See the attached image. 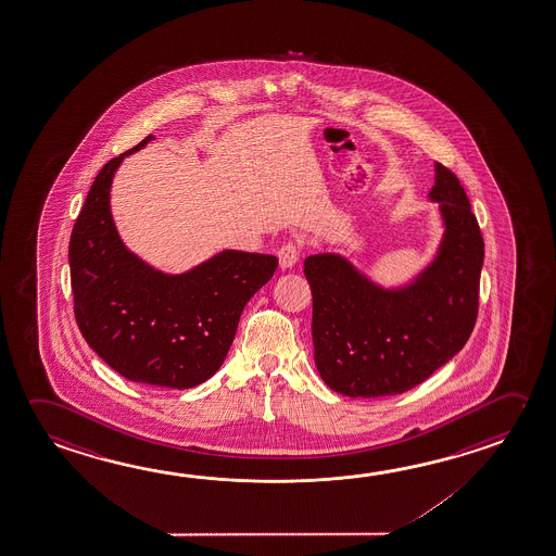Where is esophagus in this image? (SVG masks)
Returning <instances> with one entry per match:
<instances>
[{
  "label": "esophagus",
  "instance_id": "esophagus-1",
  "mask_svg": "<svg viewBox=\"0 0 556 556\" xmlns=\"http://www.w3.org/2000/svg\"><path fill=\"white\" fill-rule=\"evenodd\" d=\"M279 265H281L282 269H289L292 265L299 262V257H301V244H296V242H287V244H282L279 248Z\"/></svg>",
  "mask_w": 556,
  "mask_h": 556
}]
</instances>
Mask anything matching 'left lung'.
I'll return each mask as SVG.
<instances>
[{"mask_svg": "<svg viewBox=\"0 0 556 556\" xmlns=\"http://www.w3.org/2000/svg\"><path fill=\"white\" fill-rule=\"evenodd\" d=\"M430 200L446 232L437 260L397 291L336 254L308 255L312 339L321 380L349 397H382L425 382L462 351L477 321L484 242L464 186L437 163Z\"/></svg>", "mask_w": 556, "mask_h": 556, "instance_id": "obj_1", "label": "left lung"}]
</instances>
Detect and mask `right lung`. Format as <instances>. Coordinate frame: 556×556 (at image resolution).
Listing matches in <instances>:
<instances>
[{
	"label": "right lung",
	"mask_w": 556,
	"mask_h": 556,
	"mask_svg": "<svg viewBox=\"0 0 556 556\" xmlns=\"http://www.w3.org/2000/svg\"><path fill=\"white\" fill-rule=\"evenodd\" d=\"M97 174L70 240L77 326L102 361L131 382L188 390L219 370L247 302L277 257L225 250L182 275H164L122 244L110 184L124 156Z\"/></svg>",
	"instance_id": "add662e5"
}]
</instances>
